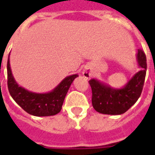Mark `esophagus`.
<instances>
[{
    "label": "esophagus",
    "instance_id": "obj_1",
    "mask_svg": "<svg viewBox=\"0 0 155 155\" xmlns=\"http://www.w3.org/2000/svg\"><path fill=\"white\" fill-rule=\"evenodd\" d=\"M82 74H83V75H84V77L86 78V79H89V78L91 76V71H89V70H84L83 72H82Z\"/></svg>",
    "mask_w": 155,
    "mask_h": 155
}]
</instances>
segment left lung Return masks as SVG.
I'll use <instances>...</instances> for the list:
<instances>
[{
  "instance_id": "8db88e82",
  "label": "left lung",
  "mask_w": 155,
  "mask_h": 155,
  "mask_svg": "<svg viewBox=\"0 0 155 155\" xmlns=\"http://www.w3.org/2000/svg\"><path fill=\"white\" fill-rule=\"evenodd\" d=\"M136 61L141 70L134 74L122 88H112L97 79L89 81L92 90V105L97 112L118 115L125 113L135 104L143 91L146 75V56L142 50L138 51Z\"/></svg>"
}]
</instances>
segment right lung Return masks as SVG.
<instances>
[{
  "mask_svg": "<svg viewBox=\"0 0 155 155\" xmlns=\"http://www.w3.org/2000/svg\"><path fill=\"white\" fill-rule=\"evenodd\" d=\"M79 75L72 74L65 77L56 87L48 93H34L20 86L13 76L10 65V54L7 61V85L13 100L34 116H51L61 110L62 104L72 82Z\"/></svg>",
  "mask_w": 155,
  "mask_h": 155,
  "instance_id": "right-lung-1",
  "label": "right lung"
}]
</instances>
